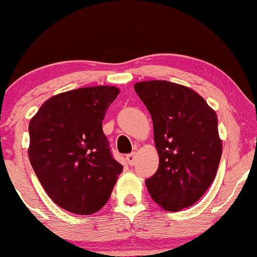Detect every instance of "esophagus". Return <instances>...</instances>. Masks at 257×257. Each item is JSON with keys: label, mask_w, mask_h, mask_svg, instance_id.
Returning a JSON list of instances; mask_svg holds the SVG:
<instances>
[{"label": "esophagus", "mask_w": 257, "mask_h": 257, "mask_svg": "<svg viewBox=\"0 0 257 257\" xmlns=\"http://www.w3.org/2000/svg\"><path fill=\"white\" fill-rule=\"evenodd\" d=\"M126 161H127L130 165H134L135 163H136V153L128 154V156L126 157Z\"/></svg>", "instance_id": "obj_1"}]
</instances>
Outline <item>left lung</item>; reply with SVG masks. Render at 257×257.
Listing matches in <instances>:
<instances>
[{
    "label": "left lung",
    "instance_id": "8db88e82",
    "mask_svg": "<svg viewBox=\"0 0 257 257\" xmlns=\"http://www.w3.org/2000/svg\"><path fill=\"white\" fill-rule=\"evenodd\" d=\"M134 87L153 120L159 156L148 192L167 211L192 206L213 183L222 157L216 111L185 85L153 79Z\"/></svg>",
    "mask_w": 257,
    "mask_h": 257
}]
</instances>
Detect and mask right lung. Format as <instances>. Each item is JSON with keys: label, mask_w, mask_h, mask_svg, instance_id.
<instances>
[{"label": "right lung", "mask_w": 257, "mask_h": 257, "mask_svg": "<svg viewBox=\"0 0 257 257\" xmlns=\"http://www.w3.org/2000/svg\"><path fill=\"white\" fill-rule=\"evenodd\" d=\"M118 93L112 85L60 93L30 120V164L49 197L66 211L83 216L98 212L122 172L101 126Z\"/></svg>", "instance_id": "1"}]
</instances>
